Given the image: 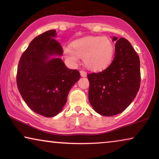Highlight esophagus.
<instances>
[{
  "mask_svg": "<svg viewBox=\"0 0 159 159\" xmlns=\"http://www.w3.org/2000/svg\"><path fill=\"white\" fill-rule=\"evenodd\" d=\"M80 73H81V75L82 77H86V72L84 71V70H81V71H80Z\"/></svg>",
  "mask_w": 159,
  "mask_h": 159,
  "instance_id": "obj_1",
  "label": "esophagus"
}]
</instances>
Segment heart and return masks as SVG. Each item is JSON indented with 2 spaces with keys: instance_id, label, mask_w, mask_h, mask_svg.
Masks as SVG:
<instances>
[{
  "instance_id": "b5f03b06",
  "label": "heart",
  "mask_w": 159,
  "mask_h": 159,
  "mask_svg": "<svg viewBox=\"0 0 159 159\" xmlns=\"http://www.w3.org/2000/svg\"><path fill=\"white\" fill-rule=\"evenodd\" d=\"M72 48H65V56L71 61L78 57L84 59L86 67L92 71H100L111 64L114 55L113 44L108 38L96 36L76 40Z\"/></svg>"
}]
</instances>
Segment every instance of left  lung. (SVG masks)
<instances>
[{"label":"left lung","instance_id":"8db88e82","mask_svg":"<svg viewBox=\"0 0 159 159\" xmlns=\"http://www.w3.org/2000/svg\"><path fill=\"white\" fill-rule=\"evenodd\" d=\"M116 41L113 61L102 72L88 74L89 100L97 113L114 116L123 111L137 94L141 82L139 57L125 38Z\"/></svg>","mask_w":159,"mask_h":159}]
</instances>
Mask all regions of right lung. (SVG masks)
I'll use <instances>...</instances> for the list:
<instances>
[{
	"label": "right lung",
	"mask_w": 159,
	"mask_h": 159,
	"mask_svg": "<svg viewBox=\"0 0 159 159\" xmlns=\"http://www.w3.org/2000/svg\"><path fill=\"white\" fill-rule=\"evenodd\" d=\"M56 36L53 29L32 40L22 54L17 72V88L24 101L46 117L61 111L70 89L81 78L78 70L68 69L59 58L49 59L63 53Z\"/></svg>",
	"instance_id": "add662e5"
}]
</instances>
